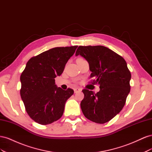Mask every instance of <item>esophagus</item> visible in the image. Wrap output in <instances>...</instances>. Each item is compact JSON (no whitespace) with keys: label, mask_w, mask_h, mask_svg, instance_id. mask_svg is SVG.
<instances>
[{"label":"esophagus","mask_w":152,"mask_h":152,"mask_svg":"<svg viewBox=\"0 0 152 152\" xmlns=\"http://www.w3.org/2000/svg\"><path fill=\"white\" fill-rule=\"evenodd\" d=\"M73 90H74V93H79V92H80V91H82V89H80V88H75Z\"/></svg>","instance_id":"1"}]
</instances>
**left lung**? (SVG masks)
<instances>
[{
  "label": "left lung",
  "mask_w": 152,
  "mask_h": 152,
  "mask_svg": "<svg viewBox=\"0 0 152 152\" xmlns=\"http://www.w3.org/2000/svg\"><path fill=\"white\" fill-rule=\"evenodd\" d=\"M80 55L89 63L92 83L99 84L97 93L82 90L84 98L80 107L84 116L98 124L110 121L120 112L130 92L131 74L122 56L102 45L79 46L75 56Z\"/></svg>",
  "instance_id": "left-lung-1"
}]
</instances>
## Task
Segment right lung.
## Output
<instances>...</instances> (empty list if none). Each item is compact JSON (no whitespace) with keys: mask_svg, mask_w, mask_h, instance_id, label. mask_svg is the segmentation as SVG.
<instances>
[{"mask_svg":"<svg viewBox=\"0 0 152 152\" xmlns=\"http://www.w3.org/2000/svg\"><path fill=\"white\" fill-rule=\"evenodd\" d=\"M77 47L54 48L32 57L21 73V98L27 113L38 124L47 125L63 115L65 103L74 91L58 87L54 79L61 75Z\"/></svg>","mask_w":152,"mask_h":152,"instance_id":"right-lung-1","label":"right lung"}]
</instances>
